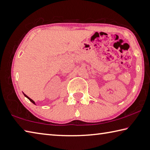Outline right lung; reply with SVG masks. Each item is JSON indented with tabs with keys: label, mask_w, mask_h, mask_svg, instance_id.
I'll return each instance as SVG.
<instances>
[{
	"label": "right lung",
	"mask_w": 150,
	"mask_h": 150,
	"mask_svg": "<svg viewBox=\"0 0 150 150\" xmlns=\"http://www.w3.org/2000/svg\"><path fill=\"white\" fill-rule=\"evenodd\" d=\"M23 95H25V97H27V98H28V99H29V100H30V102H32V103H33V104H35V101H34V100H33L32 99H31V98H29V97H28V96H27L26 95H25V94H24V93H23Z\"/></svg>",
	"instance_id": "add662e5"
}]
</instances>
